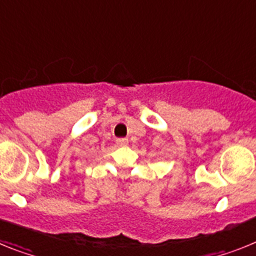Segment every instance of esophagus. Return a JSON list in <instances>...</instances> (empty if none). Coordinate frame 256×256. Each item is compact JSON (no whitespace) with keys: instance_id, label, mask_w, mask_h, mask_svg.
I'll use <instances>...</instances> for the list:
<instances>
[{"instance_id":"esophagus-1","label":"esophagus","mask_w":256,"mask_h":256,"mask_svg":"<svg viewBox=\"0 0 256 256\" xmlns=\"http://www.w3.org/2000/svg\"><path fill=\"white\" fill-rule=\"evenodd\" d=\"M116 144L119 146L128 145V138H116Z\"/></svg>"}]
</instances>
